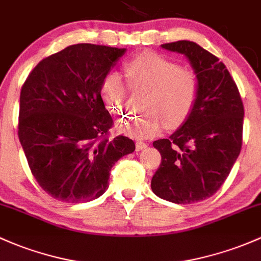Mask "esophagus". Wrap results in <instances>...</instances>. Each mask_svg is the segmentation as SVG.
Here are the masks:
<instances>
[{"instance_id": "obj_1", "label": "esophagus", "mask_w": 261, "mask_h": 261, "mask_svg": "<svg viewBox=\"0 0 261 261\" xmlns=\"http://www.w3.org/2000/svg\"><path fill=\"white\" fill-rule=\"evenodd\" d=\"M136 147H137V149H138V150H143V149H145V148L148 147V144H147V143H144V142H137Z\"/></svg>"}]
</instances>
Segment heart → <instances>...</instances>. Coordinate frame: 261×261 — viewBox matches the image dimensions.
Returning <instances> with one entry per match:
<instances>
[{
    "label": "heart",
    "mask_w": 261,
    "mask_h": 261,
    "mask_svg": "<svg viewBox=\"0 0 261 261\" xmlns=\"http://www.w3.org/2000/svg\"><path fill=\"white\" fill-rule=\"evenodd\" d=\"M128 85L133 91H147L141 116L127 117L117 122L120 133L147 138L158 133L164 124L175 128L192 113L199 93L198 77L181 69L178 63L153 52L137 56L124 66ZM128 85L119 73H109L100 87L106 107L113 114L124 112Z\"/></svg>",
    "instance_id": "1"
}]
</instances>
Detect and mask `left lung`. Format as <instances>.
I'll return each mask as SVG.
<instances>
[{
    "label": "left lung",
    "mask_w": 261,
    "mask_h": 261,
    "mask_svg": "<svg viewBox=\"0 0 261 261\" xmlns=\"http://www.w3.org/2000/svg\"><path fill=\"white\" fill-rule=\"evenodd\" d=\"M162 48L186 56L198 77L199 93L186 122L169 138L153 142L162 163L150 187L164 200L195 203L219 190L239 156L243 102L225 64L195 42L176 41Z\"/></svg>",
    "instance_id": "8db88e82"
}]
</instances>
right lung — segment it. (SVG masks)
I'll use <instances>...</instances> for the list:
<instances>
[{
	"instance_id": "1",
	"label": "right lung",
	"mask_w": 261,
	"mask_h": 261,
	"mask_svg": "<svg viewBox=\"0 0 261 261\" xmlns=\"http://www.w3.org/2000/svg\"><path fill=\"white\" fill-rule=\"evenodd\" d=\"M127 49L78 43L42 60L19 96L18 137L42 189L66 203H86L108 189L109 172L134 152L113 124L100 87Z\"/></svg>"
}]
</instances>
